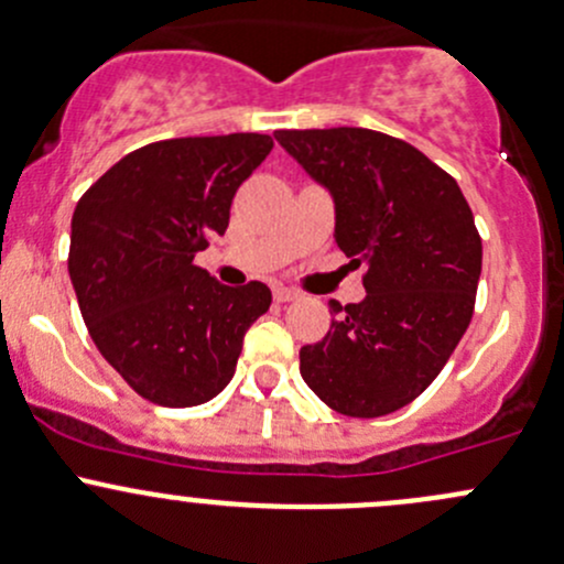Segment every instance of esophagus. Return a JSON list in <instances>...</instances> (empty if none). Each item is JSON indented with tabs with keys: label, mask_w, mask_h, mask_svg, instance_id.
Here are the masks:
<instances>
[{
	"label": "esophagus",
	"mask_w": 564,
	"mask_h": 564,
	"mask_svg": "<svg viewBox=\"0 0 564 564\" xmlns=\"http://www.w3.org/2000/svg\"><path fill=\"white\" fill-rule=\"evenodd\" d=\"M274 299L280 301V304H288V301H295L299 299V293L290 288H274Z\"/></svg>",
	"instance_id": "esophagus-1"
}]
</instances>
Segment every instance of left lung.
<instances>
[{
    "label": "left lung",
    "instance_id": "1",
    "mask_svg": "<svg viewBox=\"0 0 564 564\" xmlns=\"http://www.w3.org/2000/svg\"><path fill=\"white\" fill-rule=\"evenodd\" d=\"M274 137L330 193L338 250L368 269L366 299L330 301V330L301 347V377L338 414H392L427 390L474 317V212L449 174L403 139L368 129Z\"/></svg>",
    "mask_w": 564,
    "mask_h": 564
}]
</instances>
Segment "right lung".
<instances>
[{"instance_id": "1", "label": "right lung", "mask_w": 564, "mask_h": 564, "mask_svg": "<svg viewBox=\"0 0 564 564\" xmlns=\"http://www.w3.org/2000/svg\"><path fill=\"white\" fill-rule=\"evenodd\" d=\"M269 134L144 144L77 202L69 280L90 338L148 401L187 409L226 390L245 333L269 312L263 282L220 284L193 256L223 236Z\"/></svg>"}]
</instances>
